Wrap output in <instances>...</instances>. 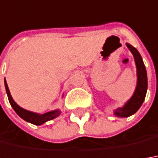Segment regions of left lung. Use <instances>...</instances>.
<instances>
[{
    "mask_svg": "<svg viewBox=\"0 0 158 158\" xmlns=\"http://www.w3.org/2000/svg\"><path fill=\"white\" fill-rule=\"evenodd\" d=\"M126 47L129 48V50L134 56L135 64L137 67L138 80H137V86L135 89V92L131 98L124 104L123 107H119L114 110V115L119 118H127L138 111L143 103V100L146 96L147 88H148L146 69H145V65L143 64L142 57L138 50L133 48L129 43H126Z\"/></svg>",
    "mask_w": 158,
    "mask_h": 158,
    "instance_id": "left-lung-1",
    "label": "left lung"
}]
</instances>
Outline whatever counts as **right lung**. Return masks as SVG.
I'll use <instances>...</instances> for the list:
<instances>
[{
	"instance_id": "obj_1",
	"label": "right lung",
	"mask_w": 158,
	"mask_h": 158,
	"mask_svg": "<svg viewBox=\"0 0 158 158\" xmlns=\"http://www.w3.org/2000/svg\"><path fill=\"white\" fill-rule=\"evenodd\" d=\"M4 84H5V88H6V92H7L8 100H9V103H10V105L13 107V109L15 110V111L18 115L20 116L22 119H24L27 122L35 124V125H40V124H43L44 123L49 121V120L55 118H57L58 116H60V114L61 111L60 110H51V111H48V112L43 113V114H40V113H36V112H33V111L23 109L22 107L18 106L15 102V100L13 99L11 94H10V92H9L8 86H7L6 79H4Z\"/></svg>"
}]
</instances>
